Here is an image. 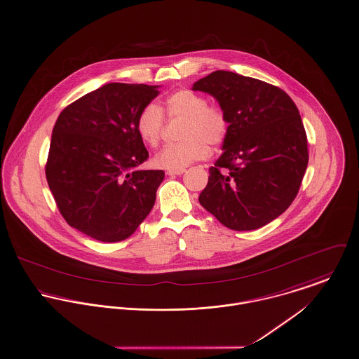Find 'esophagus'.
<instances>
[{"label": "esophagus", "instance_id": "obj_1", "mask_svg": "<svg viewBox=\"0 0 359 359\" xmlns=\"http://www.w3.org/2000/svg\"><path fill=\"white\" fill-rule=\"evenodd\" d=\"M184 172H185V168H182V170H167V171H165V174H167L168 177L181 175V174H184Z\"/></svg>", "mask_w": 359, "mask_h": 359}]
</instances>
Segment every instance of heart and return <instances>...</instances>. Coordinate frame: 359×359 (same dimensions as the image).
<instances>
[{
  "label": "heart",
  "instance_id": "obj_1",
  "mask_svg": "<svg viewBox=\"0 0 359 359\" xmlns=\"http://www.w3.org/2000/svg\"><path fill=\"white\" fill-rule=\"evenodd\" d=\"M164 111L170 118H184L180 137L182 141L164 147L154 158V164L163 170H182L196 161L208 156V144L217 147L228 135L229 122L225 112L191 89H180L164 101ZM163 111L156 104L145 105L135 122L140 138L156 147L163 129Z\"/></svg>",
  "mask_w": 359,
  "mask_h": 359
}]
</instances>
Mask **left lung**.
<instances>
[{
	"mask_svg": "<svg viewBox=\"0 0 359 359\" xmlns=\"http://www.w3.org/2000/svg\"><path fill=\"white\" fill-rule=\"evenodd\" d=\"M192 90L215 98L229 131L200 204L231 230H255L294 201L309 163L299 109L284 90L230 71H214Z\"/></svg>",
	"mask_w": 359,
	"mask_h": 359,
	"instance_id": "obj_1",
	"label": "left lung"
}]
</instances>
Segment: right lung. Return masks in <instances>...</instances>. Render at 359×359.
I'll list each match as a JSON object with an SVG mask.
<instances>
[{
    "instance_id": "obj_1",
    "label": "right lung",
    "mask_w": 359,
    "mask_h": 359,
    "mask_svg": "<svg viewBox=\"0 0 359 359\" xmlns=\"http://www.w3.org/2000/svg\"><path fill=\"white\" fill-rule=\"evenodd\" d=\"M159 86L107 83L65 107L52 131L48 185L67 224L104 243L122 241L151 212L163 170L148 159L135 122Z\"/></svg>"
}]
</instances>
